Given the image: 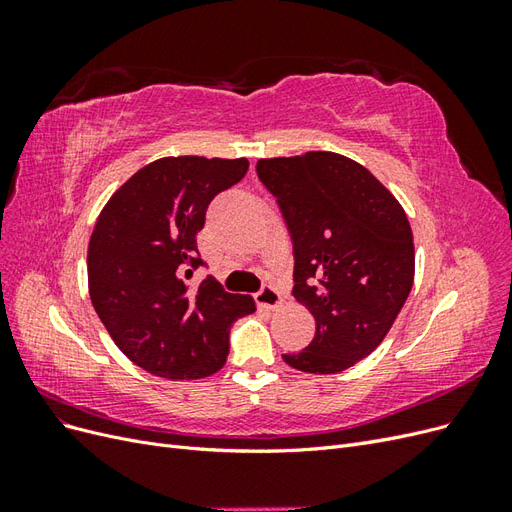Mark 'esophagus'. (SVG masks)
<instances>
[{"instance_id": "34e87169", "label": "esophagus", "mask_w": 512, "mask_h": 512, "mask_svg": "<svg viewBox=\"0 0 512 512\" xmlns=\"http://www.w3.org/2000/svg\"><path fill=\"white\" fill-rule=\"evenodd\" d=\"M254 299H256V303L262 305V307L275 309L277 305L282 303V292L277 290L273 284H262V288L254 294Z\"/></svg>"}]
</instances>
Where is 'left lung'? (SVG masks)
Returning a JSON list of instances; mask_svg holds the SVG:
<instances>
[{
  "label": "left lung",
  "mask_w": 512,
  "mask_h": 512,
  "mask_svg": "<svg viewBox=\"0 0 512 512\" xmlns=\"http://www.w3.org/2000/svg\"><path fill=\"white\" fill-rule=\"evenodd\" d=\"M292 237L294 299L316 318L305 350L282 354L307 374H339L374 352L414 282L412 228L395 196L331 151L258 160Z\"/></svg>",
  "instance_id": "obj_1"
}]
</instances>
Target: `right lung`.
Listing matches in <instances>:
<instances>
[{"instance_id":"right-lung-1","label":"right lung","mask_w":512,"mask_h":512,"mask_svg":"<svg viewBox=\"0 0 512 512\" xmlns=\"http://www.w3.org/2000/svg\"><path fill=\"white\" fill-rule=\"evenodd\" d=\"M250 162L179 156L147 164L102 209L87 252L96 314L132 363L168 380L207 378L222 369L230 327L256 309L213 275L192 286L196 235L220 192Z\"/></svg>"}]
</instances>
